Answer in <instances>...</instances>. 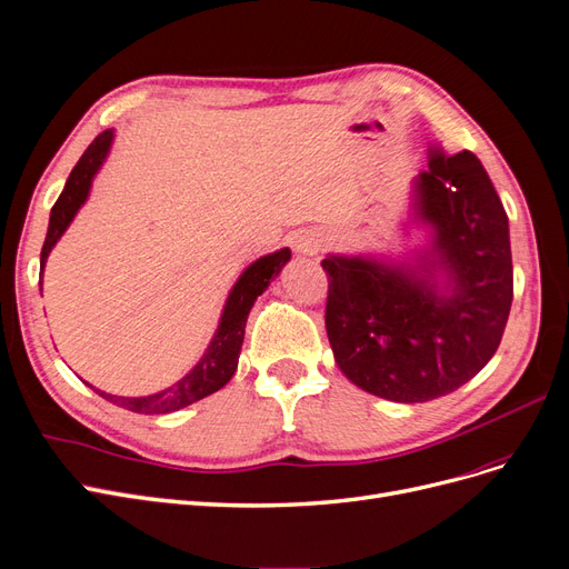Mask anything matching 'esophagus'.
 Masks as SVG:
<instances>
[{"label":"esophagus","mask_w":569,"mask_h":569,"mask_svg":"<svg viewBox=\"0 0 569 569\" xmlns=\"http://www.w3.org/2000/svg\"><path fill=\"white\" fill-rule=\"evenodd\" d=\"M326 246L323 237L321 234H313V231H307V234H302L298 241H296V248L298 252H302V256H317V252Z\"/></svg>","instance_id":"34e87169"}]
</instances>
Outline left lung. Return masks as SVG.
<instances>
[{
    "instance_id": "obj_1",
    "label": "left lung",
    "mask_w": 569,
    "mask_h": 569,
    "mask_svg": "<svg viewBox=\"0 0 569 569\" xmlns=\"http://www.w3.org/2000/svg\"><path fill=\"white\" fill-rule=\"evenodd\" d=\"M412 197L415 220L431 229L412 264L363 256L321 262L335 361L356 387L396 403L467 385L495 356L513 300L509 218L478 157L429 147Z\"/></svg>"
}]
</instances>
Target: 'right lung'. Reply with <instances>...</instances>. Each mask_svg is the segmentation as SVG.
Instances as JSON below:
<instances>
[{
	"instance_id": "obj_1",
	"label": "right lung",
	"mask_w": 569,
	"mask_h": 569,
	"mask_svg": "<svg viewBox=\"0 0 569 569\" xmlns=\"http://www.w3.org/2000/svg\"><path fill=\"white\" fill-rule=\"evenodd\" d=\"M112 140H114L112 129L102 131L87 147V152L81 154V159L72 168V173L66 182V189H62L58 201L51 208L49 231H47L44 246H41V260H39L41 271H44L51 248L58 243V239L62 234H66V229L74 220L77 210L83 206V201L89 199L91 182H93L96 173L100 171L102 161L108 159ZM288 260H290V250L281 248L277 252H271V256L256 260L241 273L239 281L234 283V288H231L229 298L224 302L220 326L213 335V340H210L208 349L203 351L201 361L192 370H189L180 382H176L173 387H168L159 393L138 396V398L112 396V393H104L100 389H93V391L100 393L104 401H110V403L131 410V412L166 415V412H176L180 408L192 406V403L201 401V398L222 389L231 380V375L237 372L246 321H248V313H250L252 305H256V300L267 290V286L273 281V277H279V271L283 269V264Z\"/></svg>"
}]
</instances>
